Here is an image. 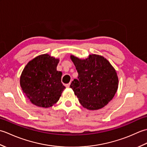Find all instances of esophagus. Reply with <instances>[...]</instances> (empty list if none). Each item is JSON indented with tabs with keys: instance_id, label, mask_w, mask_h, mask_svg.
Segmentation results:
<instances>
[{
	"instance_id": "obj_1",
	"label": "esophagus",
	"mask_w": 147,
	"mask_h": 147,
	"mask_svg": "<svg viewBox=\"0 0 147 147\" xmlns=\"http://www.w3.org/2000/svg\"><path fill=\"white\" fill-rule=\"evenodd\" d=\"M70 84H71V83H67V84H66V85H65V86L66 87H69V86H70Z\"/></svg>"
}]
</instances>
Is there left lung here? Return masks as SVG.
<instances>
[{"label":"left lung","mask_w":147,"mask_h":147,"mask_svg":"<svg viewBox=\"0 0 147 147\" xmlns=\"http://www.w3.org/2000/svg\"><path fill=\"white\" fill-rule=\"evenodd\" d=\"M78 73L70 87L83 107L97 110L110 102L117 92L118 78L114 68L102 56L92 54L86 59L71 56Z\"/></svg>","instance_id":"obj_1"}]
</instances>
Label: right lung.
<instances>
[{"instance_id":"1","label":"right lung","mask_w":147,"mask_h":147,"mask_svg":"<svg viewBox=\"0 0 147 147\" xmlns=\"http://www.w3.org/2000/svg\"><path fill=\"white\" fill-rule=\"evenodd\" d=\"M58 63L59 59L43 54L30 61L22 72V90L34 105L47 108L59 100L65 87L62 72L57 71Z\"/></svg>"}]
</instances>
